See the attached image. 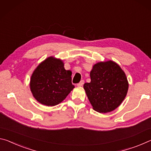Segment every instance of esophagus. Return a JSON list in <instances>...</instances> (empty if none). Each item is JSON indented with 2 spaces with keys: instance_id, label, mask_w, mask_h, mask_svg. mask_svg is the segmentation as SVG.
I'll return each mask as SVG.
<instances>
[{
  "instance_id": "34e87169",
  "label": "esophagus",
  "mask_w": 151,
  "mask_h": 151,
  "mask_svg": "<svg viewBox=\"0 0 151 151\" xmlns=\"http://www.w3.org/2000/svg\"><path fill=\"white\" fill-rule=\"evenodd\" d=\"M83 84H84V80H81L80 82H79L77 86H82Z\"/></svg>"
}]
</instances>
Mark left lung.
Instances as JSON below:
<instances>
[{
  "instance_id": "obj_1",
  "label": "left lung",
  "mask_w": 151,
  "mask_h": 151,
  "mask_svg": "<svg viewBox=\"0 0 151 151\" xmlns=\"http://www.w3.org/2000/svg\"><path fill=\"white\" fill-rule=\"evenodd\" d=\"M91 81L83 85L93 110L109 112L120 105L127 96L128 83L124 71L112 61L100 62L90 71Z\"/></svg>"
}]
</instances>
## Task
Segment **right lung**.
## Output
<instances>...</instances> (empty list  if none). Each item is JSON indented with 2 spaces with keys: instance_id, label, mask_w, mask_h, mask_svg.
<instances>
[{
  "instance_id": "1",
  "label": "right lung",
  "mask_w": 151,
  "mask_h": 151,
  "mask_svg": "<svg viewBox=\"0 0 151 151\" xmlns=\"http://www.w3.org/2000/svg\"><path fill=\"white\" fill-rule=\"evenodd\" d=\"M62 61L53 57L39 64L31 76L30 88L39 102L48 106L58 104L75 88L71 71L65 70Z\"/></svg>"
}]
</instances>
